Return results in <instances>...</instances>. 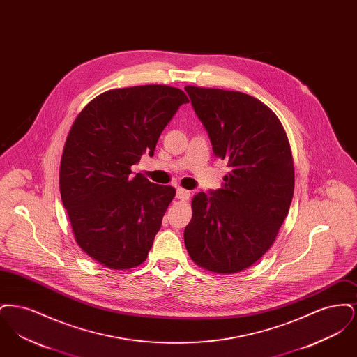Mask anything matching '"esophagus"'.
Listing matches in <instances>:
<instances>
[{
	"instance_id": "34e87169",
	"label": "esophagus",
	"mask_w": 357,
	"mask_h": 357,
	"mask_svg": "<svg viewBox=\"0 0 357 357\" xmlns=\"http://www.w3.org/2000/svg\"><path fill=\"white\" fill-rule=\"evenodd\" d=\"M176 198L181 201H187L190 198V191L185 188H176Z\"/></svg>"
}]
</instances>
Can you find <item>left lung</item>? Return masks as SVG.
<instances>
[{"label": "left lung", "mask_w": 357, "mask_h": 357, "mask_svg": "<svg viewBox=\"0 0 357 357\" xmlns=\"http://www.w3.org/2000/svg\"><path fill=\"white\" fill-rule=\"evenodd\" d=\"M185 89L213 151L230 169L221 188L192 198L187 252L210 272H241L269 250L288 215L294 190L288 137L272 109L250 95Z\"/></svg>", "instance_id": "left-lung-1"}]
</instances>
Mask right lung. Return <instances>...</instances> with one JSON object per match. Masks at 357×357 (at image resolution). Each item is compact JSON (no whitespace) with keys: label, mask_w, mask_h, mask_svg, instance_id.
I'll use <instances>...</instances> for the list:
<instances>
[{"label":"right lung","mask_w":357,"mask_h":357,"mask_svg":"<svg viewBox=\"0 0 357 357\" xmlns=\"http://www.w3.org/2000/svg\"><path fill=\"white\" fill-rule=\"evenodd\" d=\"M183 91L137 85L107 91L72 124L60 166L61 201L79 246L109 269L146 261L175 188L131 166L153 156L158 139L182 104Z\"/></svg>","instance_id":"right-lung-1"}]
</instances>
